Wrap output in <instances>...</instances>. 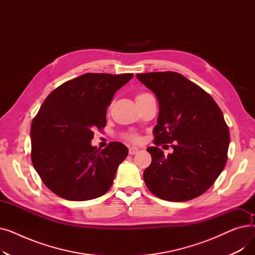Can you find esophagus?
I'll use <instances>...</instances> for the list:
<instances>
[{
    "instance_id": "1",
    "label": "esophagus",
    "mask_w": 255,
    "mask_h": 255,
    "mask_svg": "<svg viewBox=\"0 0 255 255\" xmlns=\"http://www.w3.org/2000/svg\"><path fill=\"white\" fill-rule=\"evenodd\" d=\"M137 152H138V149H136V148L129 149V155H135V154H137Z\"/></svg>"
}]
</instances>
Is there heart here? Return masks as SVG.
Wrapping results in <instances>:
<instances>
[{"label": "heart", "instance_id": "obj_1", "mask_svg": "<svg viewBox=\"0 0 255 255\" xmlns=\"http://www.w3.org/2000/svg\"><path fill=\"white\" fill-rule=\"evenodd\" d=\"M143 94H145V93H139V94H137L136 98L142 96ZM136 98H135V99H136ZM125 138L128 139V140H130V141H132V142H137L138 139H139V137H138L136 134H133V133H129V134H126V135H125Z\"/></svg>", "mask_w": 255, "mask_h": 255}]
</instances>
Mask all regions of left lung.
<instances>
[{"label":"left lung","instance_id":"left-lung-1","mask_svg":"<svg viewBox=\"0 0 255 255\" xmlns=\"http://www.w3.org/2000/svg\"><path fill=\"white\" fill-rule=\"evenodd\" d=\"M158 99L155 146L146 149L152 163L143 171L149 190L168 202H186L205 193L227 161L230 130L219 106L209 94L180 73L136 74ZM171 143L164 156L157 146ZM165 146V145H164Z\"/></svg>","mask_w":255,"mask_h":255}]
</instances>
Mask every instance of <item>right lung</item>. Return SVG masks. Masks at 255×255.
<instances>
[{
  "label": "right lung",
  "mask_w": 255,
  "mask_h": 255,
  "mask_svg": "<svg viewBox=\"0 0 255 255\" xmlns=\"http://www.w3.org/2000/svg\"><path fill=\"white\" fill-rule=\"evenodd\" d=\"M132 77L133 73H86L46 97L31 125V158L50 191L83 202L110 190L128 149L113 141L100 150L91 140L94 131L105 127L115 93Z\"/></svg>",
  "instance_id": "add662e5"
}]
</instances>
